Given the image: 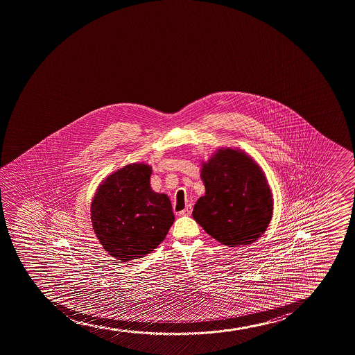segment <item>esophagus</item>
<instances>
[{
	"label": "esophagus",
	"mask_w": 355,
	"mask_h": 355,
	"mask_svg": "<svg viewBox=\"0 0 355 355\" xmlns=\"http://www.w3.org/2000/svg\"><path fill=\"white\" fill-rule=\"evenodd\" d=\"M191 212H192L191 204H187V207H185V209H184V210H182V211L180 212V216L191 215Z\"/></svg>",
	"instance_id": "esophagus-1"
}]
</instances>
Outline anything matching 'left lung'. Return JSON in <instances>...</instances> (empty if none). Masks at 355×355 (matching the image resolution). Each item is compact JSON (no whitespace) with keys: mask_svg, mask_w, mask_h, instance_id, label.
I'll use <instances>...</instances> for the list:
<instances>
[{"mask_svg":"<svg viewBox=\"0 0 355 355\" xmlns=\"http://www.w3.org/2000/svg\"><path fill=\"white\" fill-rule=\"evenodd\" d=\"M205 195L192 217L227 247L254 243L272 217V193L262 168L239 148H218L202 162Z\"/></svg>","mask_w":355,"mask_h":355,"instance_id":"left-lung-1","label":"left lung"}]
</instances>
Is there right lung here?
<instances>
[{
	"label": "right lung",
	"mask_w": 355,
	"mask_h": 355,
	"mask_svg": "<svg viewBox=\"0 0 355 355\" xmlns=\"http://www.w3.org/2000/svg\"><path fill=\"white\" fill-rule=\"evenodd\" d=\"M151 175L148 164H128L103 180L93 197L91 220L96 239L121 262L155 250L175 220L168 195L152 190Z\"/></svg>",
	"instance_id": "add662e5"
}]
</instances>
